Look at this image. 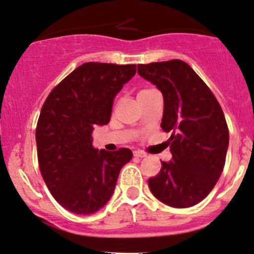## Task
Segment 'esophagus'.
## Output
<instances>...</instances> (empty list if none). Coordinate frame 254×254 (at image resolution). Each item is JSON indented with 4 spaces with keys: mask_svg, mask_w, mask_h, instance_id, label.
I'll use <instances>...</instances> for the list:
<instances>
[{
    "mask_svg": "<svg viewBox=\"0 0 254 254\" xmlns=\"http://www.w3.org/2000/svg\"><path fill=\"white\" fill-rule=\"evenodd\" d=\"M133 156L137 157V158H144V157H146V153L142 152V151H134Z\"/></svg>",
    "mask_w": 254,
    "mask_h": 254,
    "instance_id": "34e87169",
    "label": "esophagus"
}]
</instances>
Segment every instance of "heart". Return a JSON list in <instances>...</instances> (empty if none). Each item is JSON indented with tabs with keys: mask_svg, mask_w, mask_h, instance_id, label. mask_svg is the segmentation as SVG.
Segmentation results:
<instances>
[{
	"mask_svg": "<svg viewBox=\"0 0 254 254\" xmlns=\"http://www.w3.org/2000/svg\"><path fill=\"white\" fill-rule=\"evenodd\" d=\"M150 91H152V90H150V89H145V90H140L139 92H138V95H137V98L138 97H142V96H144V95H146V94H149Z\"/></svg>",
	"mask_w": 254,
	"mask_h": 254,
	"instance_id": "obj_1",
	"label": "heart"
}]
</instances>
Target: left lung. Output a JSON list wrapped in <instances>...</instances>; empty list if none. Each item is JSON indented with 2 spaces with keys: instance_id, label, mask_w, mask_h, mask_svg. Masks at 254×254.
Returning a JSON list of instances; mask_svg holds the SVG:
<instances>
[{
  "instance_id": "1",
  "label": "left lung",
  "mask_w": 254,
  "mask_h": 254,
  "mask_svg": "<svg viewBox=\"0 0 254 254\" xmlns=\"http://www.w3.org/2000/svg\"><path fill=\"white\" fill-rule=\"evenodd\" d=\"M137 72L162 92V129L172 159L149 178L152 194L169 206L184 208L201 201L219 179L229 147L224 112L211 90L181 60L138 64Z\"/></svg>"
}]
</instances>
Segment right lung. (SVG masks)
I'll use <instances>...</instances> for the list:
<instances>
[{"mask_svg":"<svg viewBox=\"0 0 254 254\" xmlns=\"http://www.w3.org/2000/svg\"><path fill=\"white\" fill-rule=\"evenodd\" d=\"M136 73V64L89 62L54 88L42 107L36 127L40 170L59 203L70 212L91 214L114 194L129 149L92 146V131L110 122L114 99Z\"/></svg>","mask_w":254,"mask_h":254,"instance_id":"right-lung-1","label":"right lung"}]
</instances>
